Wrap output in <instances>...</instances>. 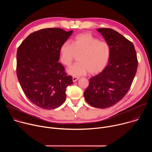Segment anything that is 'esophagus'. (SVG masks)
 <instances>
[{
	"instance_id": "obj_1",
	"label": "esophagus",
	"mask_w": 152,
	"mask_h": 152,
	"mask_svg": "<svg viewBox=\"0 0 152 152\" xmlns=\"http://www.w3.org/2000/svg\"><path fill=\"white\" fill-rule=\"evenodd\" d=\"M79 77H73V82H76L77 80H79Z\"/></svg>"
}]
</instances>
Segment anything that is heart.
<instances>
[{
    "instance_id": "heart-1",
    "label": "heart",
    "mask_w": 152,
    "mask_h": 152,
    "mask_svg": "<svg viewBox=\"0 0 152 152\" xmlns=\"http://www.w3.org/2000/svg\"><path fill=\"white\" fill-rule=\"evenodd\" d=\"M110 46L104 41L93 37L89 33L80 34L72 41V44L66 41L59 49V59L66 66H69L79 55V62L73 65L67 72L70 75L79 76L87 73L91 75L101 72L109 61Z\"/></svg>"
}]
</instances>
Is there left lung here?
I'll use <instances>...</instances> for the list:
<instances>
[{
    "mask_svg": "<svg viewBox=\"0 0 152 152\" xmlns=\"http://www.w3.org/2000/svg\"><path fill=\"white\" fill-rule=\"evenodd\" d=\"M111 49L107 66L99 74L90 79L84 91L85 100L98 108L111 107L127 94L137 73L138 60L131 41L110 28H99Z\"/></svg>",
    "mask_w": 152,
    "mask_h": 152,
    "instance_id": "1",
    "label": "left lung"
}]
</instances>
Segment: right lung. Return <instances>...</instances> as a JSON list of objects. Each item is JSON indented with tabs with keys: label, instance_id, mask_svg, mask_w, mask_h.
<instances>
[{
	"label": "right lung",
	"instance_id": "obj_1",
	"mask_svg": "<svg viewBox=\"0 0 152 152\" xmlns=\"http://www.w3.org/2000/svg\"><path fill=\"white\" fill-rule=\"evenodd\" d=\"M73 31L42 29L31 34L17 52V75L28 99L45 110L60 106L66 99V88L73 83L58 62L59 49Z\"/></svg>",
	"mask_w": 152,
	"mask_h": 152
}]
</instances>
